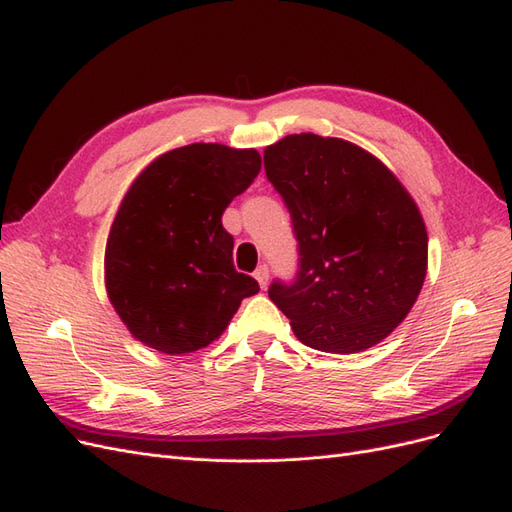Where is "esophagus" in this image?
Returning a JSON list of instances; mask_svg holds the SVG:
<instances>
[{
  "instance_id": "esophagus-1",
  "label": "esophagus",
  "mask_w": 512,
  "mask_h": 512,
  "mask_svg": "<svg viewBox=\"0 0 512 512\" xmlns=\"http://www.w3.org/2000/svg\"><path fill=\"white\" fill-rule=\"evenodd\" d=\"M254 277L258 280L260 288L265 290V288H267V284H269V267H267V265H260V267L254 271Z\"/></svg>"
}]
</instances>
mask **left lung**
<instances>
[{"label":"left lung","instance_id":"1","mask_svg":"<svg viewBox=\"0 0 512 512\" xmlns=\"http://www.w3.org/2000/svg\"><path fill=\"white\" fill-rule=\"evenodd\" d=\"M265 170L301 256L292 284H271V301L309 348L376 346L410 314L427 275V228L414 198L344 138L288 134L265 149Z\"/></svg>","mask_w":512,"mask_h":512}]
</instances>
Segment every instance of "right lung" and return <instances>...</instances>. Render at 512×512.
<instances>
[{"label":"right lung","instance_id":"obj_1","mask_svg":"<svg viewBox=\"0 0 512 512\" xmlns=\"http://www.w3.org/2000/svg\"><path fill=\"white\" fill-rule=\"evenodd\" d=\"M260 164L256 149L194 143L162 153L134 179L108 232L104 282L138 342L164 354L205 348L260 290L235 271L222 226Z\"/></svg>","mask_w":512,"mask_h":512}]
</instances>
